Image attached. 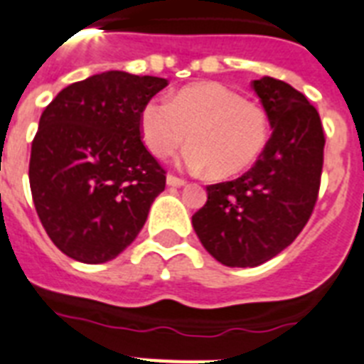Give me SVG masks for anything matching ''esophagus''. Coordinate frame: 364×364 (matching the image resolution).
I'll return each mask as SVG.
<instances>
[{"mask_svg": "<svg viewBox=\"0 0 364 364\" xmlns=\"http://www.w3.org/2000/svg\"><path fill=\"white\" fill-rule=\"evenodd\" d=\"M167 186H171V188H182V186H186V182L182 178H178V176L167 175Z\"/></svg>", "mask_w": 364, "mask_h": 364, "instance_id": "34e87169", "label": "esophagus"}]
</instances>
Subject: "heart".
I'll return each mask as SVG.
<instances>
[{
    "instance_id": "1",
    "label": "heart",
    "mask_w": 364,
    "mask_h": 364,
    "mask_svg": "<svg viewBox=\"0 0 364 364\" xmlns=\"http://www.w3.org/2000/svg\"><path fill=\"white\" fill-rule=\"evenodd\" d=\"M143 143L156 158L175 154L186 141L193 149L186 165L208 171L214 178H232L249 169L266 149L268 113L240 92L215 81L182 87L171 100L152 98L139 115ZM190 139H187V135Z\"/></svg>"
}]
</instances>
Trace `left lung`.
Listing matches in <instances>:
<instances>
[{
	"label": "left lung",
	"instance_id": "8db88e82",
	"mask_svg": "<svg viewBox=\"0 0 364 364\" xmlns=\"http://www.w3.org/2000/svg\"><path fill=\"white\" fill-rule=\"evenodd\" d=\"M253 89L272 137L245 175L208 186L191 218L203 247L229 268H255L287 249L311 218L322 176L326 139L314 106L275 77L255 80Z\"/></svg>",
	"mask_w": 364,
	"mask_h": 364
}]
</instances>
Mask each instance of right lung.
I'll use <instances>...</instances> for the list:
<instances>
[{
	"mask_svg": "<svg viewBox=\"0 0 364 364\" xmlns=\"http://www.w3.org/2000/svg\"><path fill=\"white\" fill-rule=\"evenodd\" d=\"M165 85V77L107 70L63 89L41 115L33 203L48 236L77 262L119 257L165 189V171L139 132L141 109Z\"/></svg>",
	"mask_w": 364,
	"mask_h": 364,
	"instance_id": "add662e5",
	"label": "right lung"
}]
</instances>
